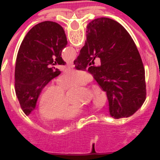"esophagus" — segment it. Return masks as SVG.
Instances as JSON below:
<instances>
[{
  "instance_id": "34e87169",
  "label": "esophagus",
  "mask_w": 160,
  "mask_h": 160,
  "mask_svg": "<svg viewBox=\"0 0 160 160\" xmlns=\"http://www.w3.org/2000/svg\"><path fill=\"white\" fill-rule=\"evenodd\" d=\"M74 64H73V62H68V67H69V68H74Z\"/></svg>"
}]
</instances>
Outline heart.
Listing matches in <instances>:
<instances>
[{"label": "heart", "mask_w": 160, "mask_h": 160, "mask_svg": "<svg viewBox=\"0 0 160 160\" xmlns=\"http://www.w3.org/2000/svg\"><path fill=\"white\" fill-rule=\"evenodd\" d=\"M88 81V76L83 71L69 70L56 84H49L42 90L38 100V113L42 120L50 122L57 119L67 122L79 118L84 114L82 108L70 104V93L65 92L73 87L84 86ZM107 96L100 87L92 88V102L97 108L104 107Z\"/></svg>", "instance_id": "b5f03b06"}]
</instances>
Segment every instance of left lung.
Instances as JSON below:
<instances>
[{"instance_id":"left-lung-1","label":"left lung","mask_w":160,"mask_h":160,"mask_svg":"<svg viewBox=\"0 0 160 160\" xmlns=\"http://www.w3.org/2000/svg\"><path fill=\"white\" fill-rule=\"evenodd\" d=\"M68 44L59 24L43 21L33 26L23 39L15 65V92L26 116L36 108L41 92L61 72L55 65H65L62 50Z\"/></svg>"}]
</instances>
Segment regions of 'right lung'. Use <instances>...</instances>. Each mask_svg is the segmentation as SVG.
I'll return each instance as SVG.
<instances>
[{"mask_svg": "<svg viewBox=\"0 0 160 160\" xmlns=\"http://www.w3.org/2000/svg\"><path fill=\"white\" fill-rule=\"evenodd\" d=\"M101 65L92 66L95 58ZM73 64L93 74L106 92L110 115L128 118L141 107L147 95L145 69L140 53L126 29L116 20L98 18L87 26V40ZM93 64V63H92Z\"/></svg>", "mask_w": 160, "mask_h": 160, "instance_id": "obj_1", "label": "right lung"}]
</instances>
